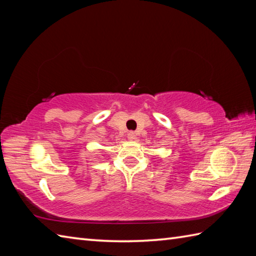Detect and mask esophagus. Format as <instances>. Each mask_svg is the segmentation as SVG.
I'll list each match as a JSON object with an SVG mask.
<instances>
[{"label": "esophagus", "mask_w": 256, "mask_h": 256, "mask_svg": "<svg viewBox=\"0 0 256 256\" xmlns=\"http://www.w3.org/2000/svg\"><path fill=\"white\" fill-rule=\"evenodd\" d=\"M135 138H136V135H135L134 132H128V140H135Z\"/></svg>", "instance_id": "34e87169"}]
</instances>
